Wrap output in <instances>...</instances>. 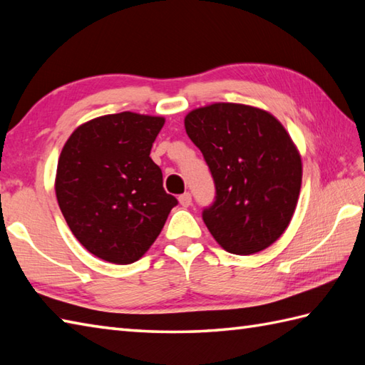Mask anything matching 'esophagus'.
<instances>
[{
    "mask_svg": "<svg viewBox=\"0 0 365 365\" xmlns=\"http://www.w3.org/2000/svg\"><path fill=\"white\" fill-rule=\"evenodd\" d=\"M178 202L182 207H190L191 205V195L190 192H183V195L178 196Z\"/></svg>",
    "mask_w": 365,
    "mask_h": 365,
    "instance_id": "obj_1",
    "label": "esophagus"
}]
</instances>
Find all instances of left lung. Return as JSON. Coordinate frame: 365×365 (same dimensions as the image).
I'll return each instance as SVG.
<instances>
[{
    "label": "left lung",
    "instance_id": "left-lung-1",
    "mask_svg": "<svg viewBox=\"0 0 365 365\" xmlns=\"http://www.w3.org/2000/svg\"><path fill=\"white\" fill-rule=\"evenodd\" d=\"M185 130L212 170L216 200L204 210L222 250L251 255L281 237L298 204L302 161L273 114L243 103H212L185 115Z\"/></svg>",
    "mask_w": 365,
    "mask_h": 365
}]
</instances>
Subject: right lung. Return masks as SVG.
<instances>
[{"label":"right lung","instance_id":"obj_1","mask_svg":"<svg viewBox=\"0 0 365 365\" xmlns=\"http://www.w3.org/2000/svg\"><path fill=\"white\" fill-rule=\"evenodd\" d=\"M161 115L123 111L76 127L61 150L54 191L75 238L96 257L128 265L149 251L177 199L150 149Z\"/></svg>","mask_w":365,"mask_h":365}]
</instances>
